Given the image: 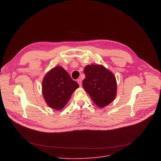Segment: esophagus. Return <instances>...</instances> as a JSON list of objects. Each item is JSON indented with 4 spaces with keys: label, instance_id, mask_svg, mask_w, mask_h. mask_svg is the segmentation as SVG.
<instances>
[{
    "label": "esophagus",
    "instance_id": "esophagus-1",
    "mask_svg": "<svg viewBox=\"0 0 161 161\" xmlns=\"http://www.w3.org/2000/svg\"><path fill=\"white\" fill-rule=\"evenodd\" d=\"M78 83L79 84V85H80V86H81V85H82V82H81V80H80V79H79V80H78Z\"/></svg>",
    "mask_w": 161,
    "mask_h": 161
}]
</instances>
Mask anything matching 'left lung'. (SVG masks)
<instances>
[{"mask_svg":"<svg viewBox=\"0 0 161 161\" xmlns=\"http://www.w3.org/2000/svg\"><path fill=\"white\" fill-rule=\"evenodd\" d=\"M84 73L83 88L97 106L104 108L115 99L117 85L111 71L103 65L91 64L85 67Z\"/></svg>","mask_w":161,"mask_h":161,"instance_id":"obj_1","label":"left lung"}]
</instances>
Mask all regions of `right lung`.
Here are the masks:
<instances>
[{
	"instance_id": "obj_1",
	"label": "right lung",
	"mask_w": 161,
	"mask_h": 161,
	"mask_svg": "<svg viewBox=\"0 0 161 161\" xmlns=\"http://www.w3.org/2000/svg\"><path fill=\"white\" fill-rule=\"evenodd\" d=\"M78 87V83L71 79L64 69L57 65L45 75L42 82V94L49 107L60 110Z\"/></svg>"
}]
</instances>
